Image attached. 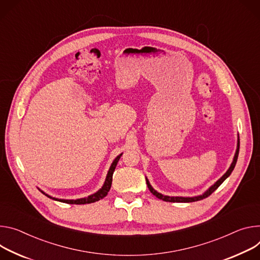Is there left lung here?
Here are the masks:
<instances>
[{
  "label": "left lung",
  "instance_id": "8db88e82",
  "mask_svg": "<svg viewBox=\"0 0 260 260\" xmlns=\"http://www.w3.org/2000/svg\"><path fill=\"white\" fill-rule=\"evenodd\" d=\"M239 151H240V137L238 135V145H237V150H235V153H234V156H233V160L230 165V167L228 168V170L226 171V173L220 177L214 184H212L211 186H209L207 190L201 194V195H198V196H193V197H182V196H167V195H162L160 193H158L157 191H155L154 188L152 187V185L150 184L148 178L146 177V183H147V186L149 188V191L151 192L152 195H154L155 197H157L158 199L162 200V201H167V202H180V203H185V202H194V201H198V200H202L206 197H208L209 195H211V193H214L217 188L223 183V181L230 176L231 172L233 171L234 167H235V164H237V160H238V156H239Z\"/></svg>",
  "mask_w": 260,
  "mask_h": 260
}]
</instances>
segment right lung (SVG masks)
Masks as SVG:
<instances>
[{
	"label": "right lung",
	"instance_id": "obj_1",
	"mask_svg": "<svg viewBox=\"0 0 260 260\" xmlns=\"http://www.w3.org/2000/svg\"><path fill=\"white\" fill-rule=\"evenodd\" d=\"M121 155H122V153H120L119 155H117L115 157V159L113 160V162L111 164V167H110V169L108 171V174L106 176V179H105V182H104L103 186L100 188L98 192L89 195L88 197H84V198H80V199H76V200L75 199H59V198H55V197H52V196L48 195L46 193H44L43 191H41L40 188H39V191L42 194H44L45 196H48L49 198H51L53 200L64 202V203H68V204H87V203H93V202H95V201H99V200L105 198L108 195L110 188H111V184H112L113 173H114L115 168L117 166V162H118V160H119V158L121 157Z\"/></svg>",
	"mask_w": 260,
	"mask_h": 260
}]
</instances>
